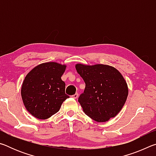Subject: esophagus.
Wrapping results in <instances>:
<instances>
[{
  "label": "esophagus",
  "instance_id": "1",
  "mask_svg": "<svg viewBox=\"0 0 156 156\" xmlns=\"http://www.w3.org/2000/svg\"><path fill=\"white\" fill-rule=\"evenodd\" d=\"M72 98H73L76 99V98H77L78 97V93H76V94H75L74 95H73V96H72Z\"/></svg>",
  "mask_w": 156,
  "mask_h": 156
}]
</instances>
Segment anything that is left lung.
<instances>
[{"instance_id":"8db88e82","label":"left lung","mask_w":156,"mask_h":156,"mask_svg":"<svg viewBox=\"0 0 156 156\" xmlns=\"http://www.w3.org/2000/svg\"><path fill=\"white\" fill-rule=\"evenodd\" d=\"M85 83L78 102L87 115L96 122H107L122 109L128 96L127 84L114 67L105 65H76Z\"/></svg>"}]
</instances>
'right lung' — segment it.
I'll return each instance as SVG.
<instances>
[{
    "label": "right lung",
    "instance_id": "right-lung-1",
    "mask_svg": "<svg viewBox=\"0 0 156 156\" xmlns=\"http://www.w3.org/2000/svg\"><path fill=\"white\" fill-rule=\"evenodd\" d=\"M65 68L57 62L43 63L26 76L21 96L25 108L35 118L45 120L51 117L69 98L65 94V83L61 79Z\"/></svg>",
    "mask_w": 156,
    "mask_h": 156
}]
</instances>
